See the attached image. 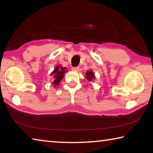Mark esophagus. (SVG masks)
<instances>
[{
  "label": "esophagus",
  "mask_w": 153,
  "mask_h": 153,
  "mask_svg": "<svg viewBox=\"0 0 153 153\" xmlns=\"http://www.w3.org/2000/svg\"><path fill=\"white\" fill-rule=\"evenodd\" d=\"M72 70L75 71H78L79 70V67H74L72 68Z\"/></svg>",
  "instance_id": "34e87169"
}]
</instances>
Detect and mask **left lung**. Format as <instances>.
I'll return each instance as SVG.
<instances>
[{
  "label": "left lung",
  "instance_id": "left-lung-1",
  "mask_svg": "<svg viewBox=\"0 0 153 153\" xmlns=\"http://www.w3.org/2000/svg\"><path fill=\"white\" fill-rule=\"evenodd\" d=\"M85 79L89 81V82H91V81L94 80L95 79V74L93 72V71L91 70H89L86 71L85 73Z\"/></svg>",
  "mask_w": 153,
  "mask_h": 153
}]
</instances>
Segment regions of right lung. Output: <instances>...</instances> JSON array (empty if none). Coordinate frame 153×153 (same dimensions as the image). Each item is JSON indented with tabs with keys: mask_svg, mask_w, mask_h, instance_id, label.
Segmentation results:
<instances>
[{
	"mask_svg": "<svg viewBox=\"0 0 153 153\" xmlns=\"http://www.w3.org/2000/svg\"><path fill=\"white\" fill-rule=\"evenodd\" d=\"M66 69L67 68L65 67H63L58 65L55 67L54 70H53L52 72L50 74V76H52L53 78V81L52 82L53 87H56L59 84L61 80L64 78L65 73L68 71Z\"/></svg>",
	"mask_w": 153,
	"mask_h": 153,
	"instance_id": "right-lung-1",
	"label": "right lung"
}]
</instances>
